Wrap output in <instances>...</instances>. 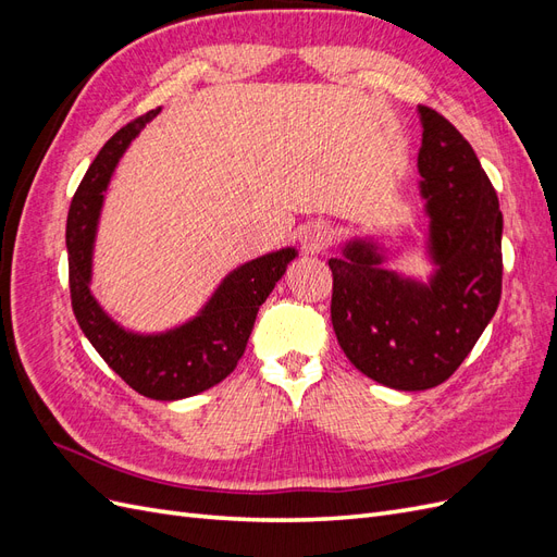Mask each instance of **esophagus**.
Masks as SVG:
<instances>
[{"label":"esophagus","instance_id":"34e87169","mask_svg":"<svg viewBox=\"0 0 557 557\" xmlns=\"http://www.w3.org/2000/svg\"><path fill=\"white\" fill-rule=\"evenodd\" d=\"M332 242V230L325 223H309L305 230L299 232V244L301 250L309 252V256H318L323 252Z\"/></svg>","mask_w":557,"mask_h":557}]
</instances>
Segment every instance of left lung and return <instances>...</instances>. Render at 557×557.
<instances>
[{"instance_id":"8db88e82","label":"left lung","mask_w":557,"mask_h":557,"mask_svg":"<svg viewBox=\"0 0 557 557\" xmlns=\"http://www.w3.org/2000/svg\"><path fill=\"white\" fill-rule=\"evenodd\" d=\"M420 195L430 218L428 283L385 269L376 239L332 258V325L346 358L395 391L444 383L474 348L502 295V211L474 148L442 113L418 107Z\"/></svg>"}]
</instances>
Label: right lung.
I'll list each match as a JSON object with an SVG mask.
<instances>
[{
    "label": "right lung",
    "instance_id": "1",
    "mask_svg": "<svg viewBox=\"0 0 557 557\" xmlns=\"http://www.w3.org/2000/svg\"><path fill=\"white\" fill-rule=\"evenodd\" d=\"M158 113L160 109L148 111L117 129L99 150L66 215V252L72 307L88 342L139 395L174 401L205 393L234 372L256 325L258 309L297 258V250L281 248L232 269L201 311L174 330L139 334L117 325L90 293L99 213L115 164Z\"/></svg>",
    "mask_w": 557,
    "mask_h": 557
}]
</instances>
